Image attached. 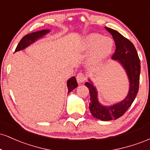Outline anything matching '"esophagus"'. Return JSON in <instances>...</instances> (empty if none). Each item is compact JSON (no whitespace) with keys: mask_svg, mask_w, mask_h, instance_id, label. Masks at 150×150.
<instances>
[{"mask_svg":"<svg viewBox=\"0 0 150 150\" xmlns=\"http://www.w3.org/2000/svg\"><path fill=\"white\" fill-rule=\"evenodd\" d=\"M76 79H77V82H78V83H82V82H84L85 81L86 77H85V75H84L83 73H79L77 75Z\"/></svg>","mask_w":150,"mask_h":150,"instance_id":"34e87169","label":"esophagus"}]
</instances>
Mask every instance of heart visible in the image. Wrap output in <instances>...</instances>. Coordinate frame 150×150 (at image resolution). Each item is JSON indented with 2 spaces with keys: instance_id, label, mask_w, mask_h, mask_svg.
I'll use <instances>...</instances> for the list:
<instances>
[{
  "instance_id": "b5f03b06",
  "label": "heart",
  "mask_w": 150,
  "mask_h": 150,
  "mask_svg": "<svg viewBox=\"0 0 150 150\" xmlns=\"http://www.w3.org/2000/svg\"><path fill=\"white\" fill-rule=\"evenodd\" d=\"M115 43L111 37L99 34H92L85 37L82 42V49L90 53L89 65L92 68L101 66L112 54Z\"/></svg>"
}]
</instances>
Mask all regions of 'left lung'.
Returning a JSON list of instances; mask_svg holds the SVG:
<instances>
[{
    "instance_id": "8db88e82",
    "label": "left lung",
    "mask_w": 150,
    "mask_h": 150,
    "mask_svg": "<svg viewBox=\"0 0 150 150\" xmlns=\"http://www.w3.org/2000/svg\"><path fill=\"white\" fill-rule=\"evenodd\" d=\"M112 35L116 44V51L112 60L116 61L123 68L129 81V89L126 97L111 106H104L98 99V92L90 79L85 82L90 96L89 111L92 116L101 120H112L120 118L131 106L139 89L140 74V61L135 47L131 42L113 29L105 27Z\"/></svg>"
}]
</instances>
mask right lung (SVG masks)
Returning a JSON list of instances; mask_svg holds the SVG:
<instances>
[{
    "label": "right lung",
    "mask_w": 150,
    "mask_h": 150,
    "mask_svg": "<svg viewBox=\"0 0 150 150\" xmlns=\"http://www.w3.org/2000/svg\"><path fill=\"white\" fill-rule=\"evenodd\" d=\"M49 32L50 30H43L27 34L20 40L18 45L17 46L15 52L26 49L29 46H30L31 44H34V42H37V40L42 39L44 36H46V34H49ZM67 87H68V94L77 87V82L75 76L68 79V81H67Z\"/></svg>",
    "instance_id": "1"
}]
</instances>
